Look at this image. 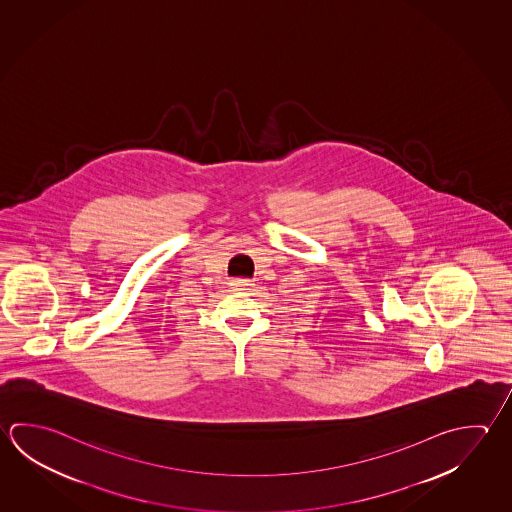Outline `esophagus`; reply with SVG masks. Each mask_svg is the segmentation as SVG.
<instances>
[{
  "instance_id": "obj_1",
  "label": "esophagus",
  "mask_w": 512,
  "mask_h": 512,
  "mask_svg": "<svg viewBox=\"0 0 512 512\" xmlns=\"http://www.w3.org/2000/svg\"><path fill=\"white\" fill-rule=\"evenodd\" d=\"M251 279H233L231 281V289L233 290H251L252 289Z\"/></svg>"
}]
</instances>
